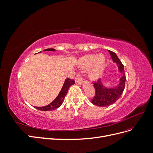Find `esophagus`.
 <instances>
[{"instance_id": "1", "label": "esophagus", "mask_w": 153, "mask_h": 153, "mask_svg": "<svg viewBox=\"0 0 153 153\" xmlns=\"http://www.w3.org/2000/svg\"><path fill=\"white\" fill-rule=\"evenodd\" d=\"M75 81H76V83L77 84H79V85H80V84H82V78L81 74H77L76 76Z\"/></svg>"}]
</instances>
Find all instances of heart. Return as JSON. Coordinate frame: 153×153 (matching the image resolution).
Wrapping results in <instances>:
<instances>
[{
	"label": "heart",
	"mask_w": 153,
	"mask_h": 153,
	"mask_svg": "<svg viewBox=\"0 0 153 153\" xmlns=\"http://www.w3.org/2000/svg\"><path fill=\"white\" fill-rule=\"evenodd\" d=\"M79 65L83 69H88V76L90 80L99 79L106 67V58L103 54H87L81 57Z\"/></svg>",
	"instance_id": "1"
}]
</instances>
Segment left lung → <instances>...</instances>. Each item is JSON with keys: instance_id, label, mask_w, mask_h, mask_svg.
<instances>
[{"instance_id": "8db88e82", "label": "left lung", "mask_w": 153, "mask_h": 153, "mask_svg": "<svg viewBox=\"0 0 153 153\" xmlns=\"http://www.w3.org/2000/svg\"><path fill=\"white\" fill-rule=\"evenodd\" d=\"M111 57L114 62L117 64L118 71L123 74L122 77L120 79L119 83L118 85L114 88H105L103 86L100 79L93 83L95 89L94 97L91 100V103L98 106H108L115 102L120 98L125 88L126 83V74L124 72V67L120 59L118 58L115 53L108 50Z\"/></svg>"}]
</instances>
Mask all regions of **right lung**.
Wrapping results in <instances>:
<instances>
[{
    "label": "right lung",
    "instance_id": "right-lung-1",
    "mask_svg": "<svg viewBox=\"0 0 153 153\" xmlns=\"http://www.w3.org/2000/svg\"><path fill=\"white\" fill-rule=\"evenodd\" d=\"M44 50L45 51H55V49L47 48ZM74 83H75V81L74 79H69V78L66 79L64 83V85L62 86L61 91H60L59 95L57 96V97H56L52 103H50L49 105L45 106H42V107L35 106V108L42 111H52L58 108L59 107L61 106L62 103H63L64 99L67 93L68 89H69V87Z\"/></svg>",
    "mask_w": 153,
    "mask_h": 153
}]
</instances>
